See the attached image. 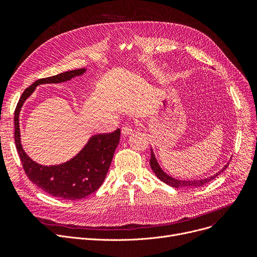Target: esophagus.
<instances>
[{"label": "esophagus", "instance_id": "esophagus-1", "mask_svg": "<svg viewBox=\"0 0 257 257\" xmlns=\"http://www.w3.org/2000/svg\"><path fill=\"white\" fill-rule=\"evenodd\" d=\"M120 132H121V136H123V137H128V136H130V134H132L133 129H132V127L130 125L126 124V125H124L123 127H121Z\"/></svg>", "mask_w": 257, "mask_h": 257}]
</instances>
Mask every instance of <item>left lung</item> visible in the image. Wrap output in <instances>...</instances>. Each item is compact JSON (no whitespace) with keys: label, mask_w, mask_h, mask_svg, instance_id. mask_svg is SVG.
I'll use <instances>...</instances> for the list:
<instances>
[{"label":"left lung","mask_w":257,"mask_h":257,"mask_svg":"<svg viewBox=\"0 0 257 257\" xmlns=\"http://www.w3.org/2000/svg\"><path fill=\"white\" fill-rule=\"evenodd\" d=\"M150 166H151V169L152 171L154 172V174L157 176V178H159L161 181L167 183L168 185L172 186V187H176V188H181V187H199V186H203L204 184L208 183L209 181H211L212 179H214L215 177L218 176V175L220 173H222L223 171H225L227 169V166H224L223 169H221L218 173H215L214 175H212V176L210 177H207V178H204V179H198V180H180V179H176L174 178L172 176H170L169 174H167L163 169H161V167L159 166L158 161L155 157V154L152 150L151 148V159H150Z\"/></svg>","instance_id":"obj_1"}]
</instances>
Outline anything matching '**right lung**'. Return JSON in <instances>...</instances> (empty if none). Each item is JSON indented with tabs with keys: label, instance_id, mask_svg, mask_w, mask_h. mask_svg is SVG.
I'll return each instance as SVG.
<instances>
[{
	"label": "right lung",
	"instance_id": "1",
	"mask_svg": "<svg viewBox=\"0 0 257 257\" xmlns=\"http://www.w3.org/2000/svg\"><path fill=\"white\" fill-rule=\"evenodd\" d=\"M86 69L64 72L53 77L39 79L23 92L15 112V141L22 164L28 178L53 197L79 200L96 192L103 183L110 167L114 151L119 143L120 130L96 134L73 158L59 165H40L25 152L21 142L20 113L26 100L40 84L61 83L82 76Z\"/></svg>",
	"mask_w": 257,
	"mask_h": 257
}]
</instances>
